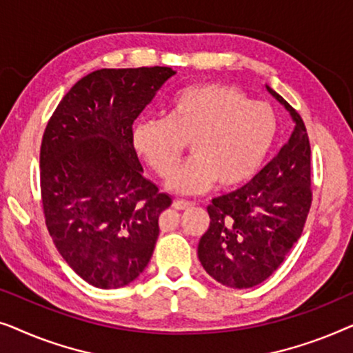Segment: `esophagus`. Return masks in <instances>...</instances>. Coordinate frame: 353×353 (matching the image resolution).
Segmentation results:
<instances>
[{"mask_svg": "<svg viewBox=\"0 0 353 353\" xmlns=\"http://www.w3.org/2000/svg\"><path fill=\"white\" fill-rule=\"evenodd\" d=\"M192 205H194V204H192V202H190V201H183V199L173 201V209H176V210H186Z\"/></svg>", "mask_w": 353, "mask_h": 353, "instance_id": "obj_1", "label": "esophagus"}]
</instances>
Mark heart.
Here are the masks:
<instances>
[{
    "label": "heart",
    "instance_id": "1",
    "mask_svg": "<svg viewBox=\"0 0 353 353\" xmlns=\"http://www.w3.org/2000/svg\"><path fill=\"white\" fill-rule=\"evenodd\" d=\"M278 133L272 105L250 101L233 85L205 81L178 91L167 119H139L132 132L138 156L161 178H167L187 143L193 156L168 178L181 194L205 191L216 181L231 190L259 172Z\"/></svg>",
    "mask_w": 353,
    "mask_h": 353
}]
</instances>
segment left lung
Segmentation results:
<instances>
[{"label":"left lung","mask_w":353,"mask_h":353,"mask_svg":"<svg viewBox=\"0 0 353 353\" xmlns=\"http://www.w3.org/2000/svg\"><path fill=\"white\" fill-rule=\"evenodd\" d=\"M294 120L276 156L239 190L212 199L197 255L215 281L234 289L263 283L301 238L312 205L310 141L296 109L267 86Z\"/></svg>","instance_id":"obj_1"}]
</instances>
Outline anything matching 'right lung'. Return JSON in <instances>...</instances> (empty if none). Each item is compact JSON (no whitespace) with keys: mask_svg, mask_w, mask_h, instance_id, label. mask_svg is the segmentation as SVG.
I'll return each mask as SVG.
<instances>
[{"mask_svg":"<svg viewBox=\"0 0 353 353\" xmlns=\"http://www.w3.org/2000/svg\"><path fill=\"white\" fill-rule=\"evenodd\" d=\"M170 67L101 69L72 86L40 148L43 214L56 249L91 286L117 289L152 257L159 215L172 199L143 176L133 122Z\"/></svg>","mask_w":353,"mask_h":353,"instance_id":"obj_1","label":"right lung"}]
</instances>
